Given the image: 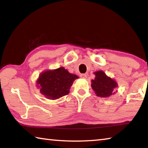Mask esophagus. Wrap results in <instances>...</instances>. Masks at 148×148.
<instances>
[{"mask_svg":"<svg viewBox=\"0 0 148 148\" xmlns=\"http://www.w3.org/2000/svg\"><path fill=\"white\" fill-rule=\"evenodd\" d=\"M80 77H81L82 78L86 79V78H87V74H80Z\"/></svg>","mask_w":148,"mask_h":148,"instance_id":"34e87169","label":"esophagus"}]
</instances>
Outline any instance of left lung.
Here are the masks:
<instances>
[{
	"instance_id": "left-lung-1",
	"label": "left lung",
	"mask_w": 148,
	"mask_h": 148,
	"mask_svg": "<svg viewBox=\"0 0 148 148\" xmlns=\"http://www.w3.org/2000/svg\"><path fill=\"white\" fill-rule=\"evenodd\" d=\"M95 77L91 80V87L97 97H108L114 95L115 89L117 87V82L106 76L103 71L94 72Z\"/></svg>"
}]
</instances>
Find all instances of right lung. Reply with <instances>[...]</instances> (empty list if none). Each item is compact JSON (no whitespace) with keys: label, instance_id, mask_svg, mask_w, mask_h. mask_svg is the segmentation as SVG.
<instances>
[{"label":"right lung","instance_id":"add662e5","mask_svg":"<svg viewBox=\"0 0 148 148\" xmlns=\"http://www.w3.org/2000/svg\"><path fill=\"white\" fill-rule=\"evenodd\" d=\"M78 78L63 67L42 72L36 81L41 93L48 99L56 100L69 93L74 81Z\"/></svg>","mask_w":148,"mask_h":148}]
</instances>
